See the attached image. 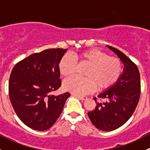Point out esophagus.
I'll return each mask as SVG.
<instances>
[{
  "label": "esophagus",
  "instance_id": "obj_1",
  "mask_svg": "<svg viewBox=\"0 0 150 150\" xmlns=\"http://www.w3.org/2000/svg\"><path fill=\"white\" fill-rule=\"evenodd\" d=\"M72 96H75V97H77V98H78V99H81V100H83V101H84V100H86V99H87V97H86V96H80V95H77V94H72Z\"/></svg>",
  "mask_w": 150,
  "mask_h": 150
}]
</instances>
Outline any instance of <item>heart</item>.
<instances>
[{
  "label": "heart",
  "mask_w": 150,
  "mask_h": 150,
  "mask_svg": "<svg viewBox=\"0 0 150 150\" xmlns=\"http://www.w3.org/2000/svg\"><path fill=\"white\" fill-rule=\"evenodd\" d=\"M81 62L89 67L84 74L86 78L73 76L64 81V90L74 94L83 95L91 93L96 86L99 90L108 88L113 86L121 76L122 63L120 59L110 57L107 53L96 49L86 50L78 55ZM76 61L72 56L65 54L59 63V69L62 76L68 77L75 72Z\"/></svg>",
  "instance_id": "1"
}]
</instances>
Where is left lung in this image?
Wrapping results in <instances>:
<instances>
[{
    "label": "left lung",
    "mask_w": 150,
    "mask_h": 150,
    "mask_svg": "<svg viewBox=\"0 0 150 150\" xmlns=\"http://www.w3.org/2000/svg\"><path fill=\"white\" fill-rule=\"evenodd\" d=\"M124 64L123 73L114 86L94 97L96 107L88 115L98 129L111 131L122 126L131 117L139 103L141 93L140 73L135 63L117 48L107 46ZM102 99H104L102 102Z\"/></svg>",
    "instance_id": "8db88e82"
}]
</instances>
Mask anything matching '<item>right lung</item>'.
Listing matches in <instances>:
<instances>
[{"label": "right lung", "instance_id": "obj_1", "mask_svg": "<svg viewBox=\"0 0 150 150\" xmlns=\"http://www.w3.org/2000/svg\"><path fill=\"white\" fill-rule=\"evenodd\" d=\"M67 49L50 48L16 63L11 73L8 93L19 118L37 131L51 128L70 93L51 95L62 86L59 63Z\"/></svg>", "mask_w": 150, "mask_h": 150}]
</instances>
